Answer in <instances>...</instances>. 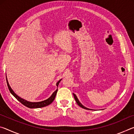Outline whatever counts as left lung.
<instances>
[{
    "label": "left lung",
    "mask_w": 134,
    "mask_h": 134,
    "mask_svg": "<svg viewBox=\"0 0 134 134\" xmlns=\"http://www.w3.org/2000/svg\"><path fill=\"white\" fill-rule=\"evenodd\" d=\"M72 94H73V96H74V99H75V100H76V102H77V105L79 106H80L81 108H83V109H87V110H93V109H89V108H86V107H85V106H83L82 104H81L80 102V101L79 100V99H78V98H77V96L76 95L74 94V93H72Z\"/></svg>",
    "instance_id": "8db88e82"
}]
</instances>
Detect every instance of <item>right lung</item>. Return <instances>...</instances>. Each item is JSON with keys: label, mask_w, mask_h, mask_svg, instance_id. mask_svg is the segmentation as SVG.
I'll return each mask as SVG.
<instances>
[{"label": "right lung", "mask_w": 134, "mask_h": 134, "mask_svg": "<svg viewBox=\"0 0 134 134\" xmlns=\"http://www.w3.org/2000/svg\"><path fill=\"white\" fill-rule=\"evenodd\" d=\"M6 82H7V85L8 86L9 90L10 93L12 94L13 96L18 100V101L20 102H21L22 104H23L24 105H25V106H26V107H28L29 108H31V109L40 108H43V107H45V106H47L49 105H50V104L54 101V99H55V96L57 94V91H58V88H57L55 91L54 92L53 94H52L51 96L49 97V98H48L46 100H43L41 102H32L27 101L26 100H25L24 99L21 98V97H19L18 95L16 94L14 92V91H13V90L12 89V88L10 87L9 84L8 79H7V76H6ZM62 80V79H61V80H59L58 82L57 83L56 86L57 87H58L59 83H60V81Z\"/></svg>", "instance_id": "1"}]
</instances>
